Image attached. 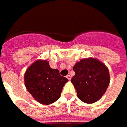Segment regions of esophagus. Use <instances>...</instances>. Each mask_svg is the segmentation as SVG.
I'll return each mask as SVG.
<instances>
[{"mask_svg": "<svg viewBox=\"0 0 127 127\" xmlns=\"http://www.w3.org/2000/svg\"><path fill=\"white\" fill-rule=\"evenodd\" d=\"M67 78L69 80H70V79H71V76H70L69 74H68L67 76Z\"/></svg>", "mask_w": 127, "mask_h": 127, "instance_id": "esophagus-1", "label": "esophagus"}]
</instances>
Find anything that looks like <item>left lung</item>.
Instances as JSON below:
<instances>
[{"label": "left lung", "mask_w": 127, "mask_h": 127, "mask_svg": "<svg viewBox=\"0 0 127 127\" xmlns=\"http://www.w3.org/2000/svg\"><path fill=\"white\" fill-rule=\"evenodd\" d=\"M75 75L71 82L77 90L78 98L86 103H94L101 98L110 84L107 67L98 60H81L73 67Z\"/></svg>", "instance_id": "obj_1"}]
</instances>
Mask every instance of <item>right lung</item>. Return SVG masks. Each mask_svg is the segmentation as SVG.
Segmentation results:
<instances>
[{
	"mask_svg": "<svg viewBox=\"0 0 127 127\" xmlns=\"http://www.w3.org/2000/svg\"><path fill=\"white\" fill-rule=\"evenodd\" d=\"M68 81L60 76L58 69H52L47 60H38L24 74L27 89L39 103L49 105L58 100L63 86Z\"/></svg>",
	"mask_w": 127,
	"mask_h": 127,
	"instance_id": "1",
	"label": "right lung"
}]
</instances>
